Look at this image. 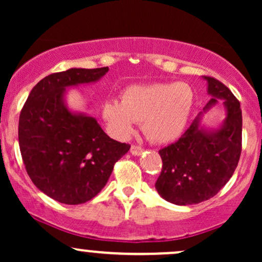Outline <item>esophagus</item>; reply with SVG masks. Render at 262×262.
<instances>
[{"label":"esophagus","instance_id":"1","mask_svg":"<svg viewBox=\"0 0 262 262\" xmlns=\"http://www.w3.org/2000/svg\"><path fill=\"white\" fill-rule=\"evenodd\" d=\"M143 151H144V150L141 149L140 146H138V145H132V148H130V152H132V155H134V156H139V155L143 154Z\"/></svg>","mask_w":262,"mask_h":262}]
</instances>
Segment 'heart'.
Returning a JSON list of instances; mask_svg holds the SVG:
<instances>
[{"mask_svg":"<svg viewBox=\"0 0 262 262\" xmlns=\"http://www.w3.org/2000/svg\"><path fill=\"white\" fill-rule=\"evenodd\" d=\"M194 104V92L186 82L132 85L122 92V101L110 98L102 104V118L117 139H128L137 122L156 144L172 143L187 127Z\"/></svg>","mask_w":262,"mask_h":262,"instance_id":"heart-1","label":"heart"}]
</instances>
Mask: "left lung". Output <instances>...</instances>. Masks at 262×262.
Wrapping results in <instances>:
<instances>
[{
  "label": "left lung",
  "instance_id": "left-lung-1",
  "mask_svg": "<svg viewBox=\"0 0 262 262\" xmlns=\"http://www.w3.org/2000/svg\"><path fill=\"white\" fill-rule=\"evenodd\" d=\"M207 81L208 103L176 143L161 149L162 170L155 188L167 202L177 206L197 204L215 196L230 180L242 152L243 117L239 101L213 77ZM223 100L225 121L217 128L202 123L203 113Z\"/></svg>",
  "mask_w": 262,
  "mask_h": 262
}]
</instances>
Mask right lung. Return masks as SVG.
<instances>
[{
    "mask_svg": "<svg viewBox=\"0 0 262 262\" xmlns=\"http://www.w3.org/2000/svg\"><path fill=\"white\" fill-rule=\"evenodd\" d=\"M108 68H73L33 87L19 116L18 140L31 180L43 193L81 204L106 186L114 164L130 145L111 139L93 117L71 111L68 89L100 81Z\"/></svg>",
    "mask_w": 262,
    "mask_h": 262,
    "instance_id": "right-lung-1",
    "label": "right lung"
}]
</instances>
